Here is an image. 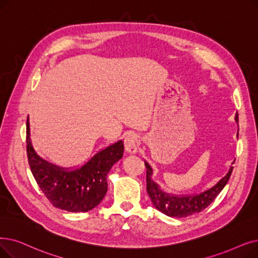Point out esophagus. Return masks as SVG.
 <instances>
[{
    "instance_id": "34e87169",
    "label": "esophagus",
    "mask_w": 258,
    "mask_h": 258,
    "mask_svg": "<svg viewBox=\"0 0 258 258\" xmlns=\"http://www.w3.org/2000/svg\"><path fill=\"white\" fill-rule=\"evenodd\" d=\"M124 147L126 153L131 155L138 152V136L136 134L131 133L124 138Z\"/></svg>"
}]
</instances>
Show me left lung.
Listing matches in <instances>:
<instances>
[{
  "instance_id": "1",
  "label": "left lung",
  "mask_w": 258,
  "mask_h": 258,
  "mask_svg": "<svg viewBox=\"0 0 258 258\" xmlns=\"http://www.w3.org/2000/svg\"><path fill=\"white\" fill-rule=\"evenodd\" d=\"M235 121L238 123L237 114L235 116ZM234 161L232 164H234ZM144 164L145 167H147V191L152 204L163 214L177 218L191 216L210 206L222 191V188L226 186L233 171V166H230L229 171L225 176L220 178L214 185L205 189L203 192L195 194L176 195L164 192V189H162L158 183L154 181L152 166L147 161H144Z\"/></svg>"
}]
</instances>
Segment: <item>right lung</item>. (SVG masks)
<instances>
[{"label":"right lung","mask_w":258,"mask_h":258,"mask_svg":"<svg viewBox=\"0 0 258 258\" xmlns=\"http://www.w3.org/2000/svg\"><path fill=\"white\" fill-rule=\"evenodd\" d=\"M26 143L29 167L41 191L53 207L75 213L91 211L101 203L107 192V175L124 151L122 140H119L97 152L81 166L52 164L41 158L32 147L29 117Z\"/></svg>","instance_id":"add662e5"}]
</instances>
